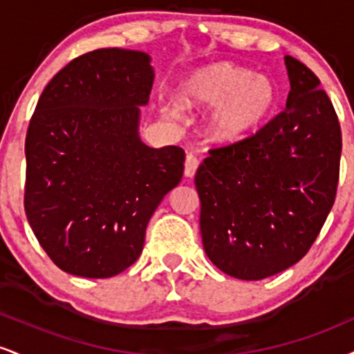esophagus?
Returning a JSON list of instances; mask_svg holds the SVG:
<instances>
[{
    "instance_id": "34e87169",
    "label": "esophagus",
    "mask_w": 354,
    "mask_h": 354,
    "mask_svg": "<svg viewBox=\"0 0 354 354\" xmlns=\"http://www.w3.org/2000/svg\"><path fill=\"white\" fill-rule=\"evenodd\" d=\"M198 166H200L198 158L194 156V154H188V156H186V161H185V176L193 178L194 174H196Z\"/></svg>"
}]
</instances>
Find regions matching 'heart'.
Instances as JSON below:
<instances>
[{
    "label": "heart",
    "instance_id": "heart-1",
    "mask_svg": "<svg viewBox=\"0 0 354 354\" xmlns=\"http://www.w3.org/2000/svg\"><path fill=\"white\" fill-rule=\"evenodd\" d=\"M176 100L186 109L211 108L206 135L219 145L245 140L259 128L278 103V84L270 76L254 75L233 63H214L189 73L176 88ZM178 118L174 106L163 108Z\"/></svg>",
    "mask_w": 354,
    "mask_h": 354
}]
</instances>
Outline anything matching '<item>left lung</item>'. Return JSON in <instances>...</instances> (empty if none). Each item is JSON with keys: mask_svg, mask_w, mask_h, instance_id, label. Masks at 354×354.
<instances>
[{"mask_svg": "<svg viewBox=\"0 0 354 354\" xmlns=\"http://www.w3.org/2000/svg\"><path fill=\"white\" fill-rule=\"evenodd\" d=\"M286 108L239 143L211 149L194 176L206 254L246 281L298 263L336 196L341 129L318 76L284 56Z\"/></svg>", "mask_w": 354, "mask_h": 354, "instance_id": "obj_1", "label": "left lung"}]
</instances>
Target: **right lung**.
<instances>
[{
  "instance_id": "1",
  "label": "right lung",
  "mask_w": 354,
  "mask_h": 354,
  "mask_svg": "<svg viewBox=\"0 0 354 354\" xmlns=\"http://www.w3.org/2000/svg\"><path fill=\"white\" fill-rule=\"evenodd\" d=\"M153 81L148 53L103 48L68 63L39 96L24 145V211L66 273L111 278L131 266L154 209L181 181L185 151L140 138Z\"/></svg>"
}]
</instances>
